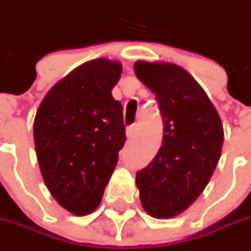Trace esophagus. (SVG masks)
<instances>
[{"label":"esophagus","mask_w":251,"mask_h":251,"mask_svg":"<svg viewBox=\"0 0 251 251\" xmlns=\"http://www.w3.org/2000/svg\"><path fill=\"white\" fill-rule=\"evenodd\" d=\"M138 128V124H131L127 127V137L128 138H132L134 135H135V131Z\"/></svg>","instance_id":"1"}]
</instances>
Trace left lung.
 I'll use <instances>...</instances> for the list:
<instances>
[{
  "label": "left lung",
  "mask_w": 251,
  "mask_h": 251,
  "mask_svg": "<svg viewBox=\"0 0 251 251\" xmlns=\"http://www.w3.org/2000/svg\"><path fill=\"white\" fill-rule=\"evenodd\" d=\"M134 71L155 93L165 131L156 156L137 173L141 202L151 217H176L197 200L217 168L222 123L207 93L184 68L137 61Z\"/></svg>",
  "instance_id": "8db88e82"
}]
</instances>
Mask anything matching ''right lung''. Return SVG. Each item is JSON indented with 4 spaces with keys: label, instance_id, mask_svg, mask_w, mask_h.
<instances>
[{
    "label": "right lung",
    "instance_id": "right-lung-1",
    "mask_svg": "<svg viewBox=\"0 0 251 251\" xmlns=\"http://www.w3.org/2000/svg\"><path fill=\"white\" fill-rule=\"evenodd\" d=\"M121 64L98 58L79 65L46 95L34 119V145L44 183L57 202L82 217L100 204L124 147L123 106L111 96Z\"/></svg>",
    "mask_w": 251,
    "mask_h": 251
}]
</instances>
